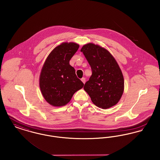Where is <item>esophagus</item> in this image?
Returning <instances> with one entry per match:
<instances>
[{
	"mask_svg": "<svg viewBox=\"0 0 160 160\" xmlns=\"http://www.w3.org/2000/svg\"><path fill=\"white\" fill-rule=\"evenodd\" d=\"M81 81H82V82L84 84L85 83V78H81Z\"/></svg>",
	"mask_w": 160,
	"mask_h": 160,
	"instance_id": "1",
	"label": "esophagus"
}]
</instances>
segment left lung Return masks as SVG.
I'll return each mask as SVG.
<instances>
[{"instance_id": "8db88e82", "label": "left lung", "mask_w": 160, "mask_h": 160, "mask_svg": "<svg viewBox=\"0 0 160 160\" xmlns=\"http://www.w3.org/2000/svg\"><path fill=\"white\" fill-rule=\"evenodd\" d=\"M81 52L92 70L84 90L99 108L107 109L116 105L123 92L124 79L116 59L107 49L93 43L84 45Z\"/></svg>"}]
</instances>
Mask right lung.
<instances>
[{
	"label": "right lung",
	"instance_id": "obj_1",
	"mask_svg": "<svg viewBox=\"0 0 160 160\" xmlns=\"http://www.w3.org/2000/svg\"><path fill=\"white\" fill-rule=\"evenodd\" d=\"M79 47L75 42H62L51 52L44 63L40 87L45 100L53 107L66 105L84 86L69 64Z\"/></svg>",
	"mask_w": 160,
	"mask_h": 160
}]
</instances>
